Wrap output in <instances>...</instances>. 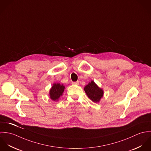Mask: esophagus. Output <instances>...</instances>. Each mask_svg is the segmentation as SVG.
<instances>
[{
  "label": "esophagus",
  "mask_w": 151,
  "mask_h": 151,
  "mask_svg": "<svg viewBox=\"0 0 151 151\" xmlns=\"http://www.w3.org/2000/svg\"><path fill=\"white\" fill-rule=\"evenodd\" d=\"M72 84H74V85H78L79 84V81H76V82H73L72 83Z\"/></svg>",
  "instance_id": "34e87169"
}]
</instances>
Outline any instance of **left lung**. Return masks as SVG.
<instances>
[{
	"mask_svg": "<svg viewBox=\"0 0 151 151\" xmlns=\"http://www.w3.org/2000/svg\"><path fill=\"white\" fill-rule=\"evenodd\" d=\"M84 91L88 98H89L93 102H99L104 95L103 90L98 87L93 81H92L85 86Z\"/></svg>",
	"mask_w": 151,
	"mask_h": 151,
	"instance_id": "left-lung-1",
	"label": "left lung"
}]
</instances>
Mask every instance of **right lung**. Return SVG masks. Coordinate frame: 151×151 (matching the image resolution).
Listing matches in <instances>:
<instances>
[{
    "label": "right lung",
    "mask_w": 151,
    "mask_h": 151,
    "mask_svg": "<svg viewBox=\"0 0 151 151\" xmlns=\"http://www.w3.org/2000/svg\"><path fill=\"white\" fill-rule=\"evenodd\" d=\"M65 86L60 84H54L50 90V98L53 101L58 100L62 95Z\"/></svg>",
    "instance_id": "right-lung-1"
}]
</instances>
